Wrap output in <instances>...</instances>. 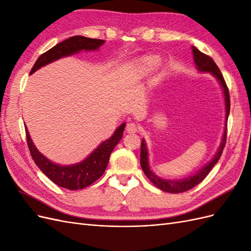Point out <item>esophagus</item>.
I'll return each mask as SVG.
<instances>
[{"label":"esophagus","mask_w":251,"mask_h":251,"mask_svg":"<svg viewBox=\"0 0 251 251\" xmlns=\"http://www.w3.org/2000/svg\"><path fill=\"white\" fill-rule=\"evenodd\" d=\"M138 131V126L134 124V123H130L127 124L126 126V132L127 133H136Z\"/></svg>","instance_id":"esophagus-1"}]
</instances>
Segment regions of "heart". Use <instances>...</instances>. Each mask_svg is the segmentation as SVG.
<instances>
[{"label":"heart","instance_id":"1","mask_svg":"<svg viewBox=\"0 0 251 251\" xmlns=\"http://www.w3.org/2000/svg\"><path fill=\"white\" fill-rule=\"evenodd\" d=\"M158 64V57L155 55H148L140 58L136 65V72L141 74L153 70Z\"/></svg>","mask_w":251,"mask_h":251}]
</instances>
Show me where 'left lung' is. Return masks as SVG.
<instances>
[{"label":"left lung","mask_w":251,"mask_h":251,"mask_svg":"<svg viewBox=\"0 0 251 251\" xmlns=\"http://www.w3.org/2000/svg\"><path fill=\"white\" fill-rule=\"evenodd\" d=\"M193 55H194V62L196 64L197 70L203 73H210L212 76H215L217 80L219 81L220 86L222 88L223 95H224V102H225V128L223 133V137L221 140V144L217 151L215 156L212 157L211 160L205 164L202 169H200L198 172L191 176L178 179V180H171V179H163L161 177L157 176V175L151 172L149 163V151L147 149V144L144 139L141 141V151H140V165L142 168L143 173L146 174V176L149 178V180L154 183L158 188H160L161 191L171 193V194H179L188 191L196 185H198L200 182L207 176L208 173L214 168L215 164L219 161L220 157L222 155L223 149L226 143V134H227V120H228L229 111H230V100H229V92L228 88H227L225 80L223 78V75L220 71L218 66L214 62L210 56L204 54L201 51H199L196 47H192Z\"/></svg>","instance_id":"left-lung-1"}]
</instances>
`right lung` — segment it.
I'll return each mask as SVG.
<instances>
[{
  "label": "right lung",
  "mask_w": 251,
  "mask_h": 251,
  "mask_svg": "<svg viewBox=\"0 0 251 251\" xmlns=\"http://www.w3.org/2000/svg\"><path fill=\"white\" fill-rule=\"evenodd\" d=\"M103 44V40L89 39V37L81 35L69 37L47 52H45L37 58L31 71H30V74H33L42 67L55 62L59 58L74 55L82 50H98ZM125 127L126 124L124 123L116 128L109 139L102 141L87 158L78 163L70 165H62L52 162L47 157H45L34 146L27 130V126H25V130L30 154H31L32 159L35 164L39 166V169L56 185L71 189V191H76V189H82L91 185L102 176V174L107 169L112 151L123 138Z\"/></svg>",
  "instance_id": "right-lung-1"
}]
</instances>
